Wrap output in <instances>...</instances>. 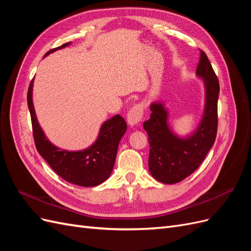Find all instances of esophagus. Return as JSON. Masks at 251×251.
I'll return each instance as SVG.
<instances>
[{
    "label": "esophagus",
    "instance_id": "obj_1",
    "mask_svg": "<svg viewBox=\"0 0 251 251\" xmlns=\"http://www.w3.org/2000/svg\"><path fill=\"white\" fill-rule=\"evenodd\" d=\"M144 105L142 103H136L127 112V124L131 126L137 125L143 117Z\"/></svg>",
    "mask_w": 251,
    "mask_h": 251
}]
</instances>
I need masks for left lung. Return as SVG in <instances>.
I'll list each match as a JSON object with an SVG mask.
<instances>
[{
  "label": "left lung",
  "mask_w": 251,
  "mask_h": 251,
  "mask_svg": "<svg viewBox=\"0 0 251 251\" xmlns=\"http://www.w3.org/2000/svg\"><path fill=\"white\" fill-rule=\"evenodd\" d=\"M197 75L204 80L206 98L200 126L192 136L182 139L171 132L168 112L159 102L151 104V117L143 124L150 143L149 170L151 176L162 183H177L193 174L216 140L220 85L203 50H200Z\"/></svg>",
  "instance_id": "1"
}]
</instances>
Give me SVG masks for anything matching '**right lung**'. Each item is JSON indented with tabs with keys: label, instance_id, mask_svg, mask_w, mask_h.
Returning a JSON list of instances; mask_svg holds the SVG:
<instances>
[{
	"label": "right lung",
	"instance_id": "right-lung-1",
	"mask_svg": "<svg viewBox=\"0 0 251 251\" xmlns=\"http://www.w3.org/2000/svg\"><path fill=\"white\" fill-rule=\"evenodd\" d=\"M69 44L66 43L57 48L51 49L46 55ZM32 85L33 79L28 89L27 102L37 151L59 177L70 183L87 187L102 183L110 177L115 163L119 141L126 131V120L120 115H116L105 121L101 126L100 136L95 143L86 150L78 151L59 150L49 142L37 123L32 103Z\"/></svg>",
	"mask_w": 251,
	"mask_h": 251
}]
</instances>
